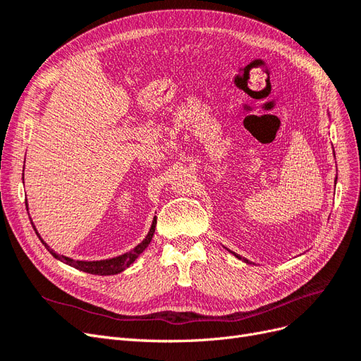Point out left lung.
I'll list each match as a JSON object with an SVG mask.
<instances>
[{
    "label": "left lung",
    "instance_id": "1",
    "mask_svg": "<svg viewBox=\"0 0 361 361\" xmlns=\"http://www.w3.org/2000/svg\"><path fill=\"white\" fill-rule=\"evenodd\" d=\"M231 253H232V251H231ZM233 255H235V253H233ZM235 256H236V257H238V259H243V257H241V256H238V255H235ZM243 260H244V262H245V264H250V262H248V260H247V259H243Z\"/></svg>",
    "mask_w": 361,
    "mask_h": 361
}]
</instances>
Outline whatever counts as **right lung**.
Here are the masks:
<instances>
[{"label":"right lung","instance_id":"right-lung-1","mask_svg":"<svg viewBox=\"0 0 361 361\" xmlns=\"http://www.w3.org/2000/svg\"><path fill=\"white\" fill-rule=\"evenodd\" d=\"M25 206H27V211H28V203L27 202H25ZM30 220H31V218H30ZM155 227H157V216H154V221H152L150 231H149V233L146 235L143 241H141L137 247H134L133 250L128 251V253H125V255H120V256L111 257V259H104V260H73L68 256L57 255L56 251L49 248V245L45 241H43V239L39 235V232L36 231V226L32 224V228L36 231V235L39 236L42 244L47 247V250L54 257L59 259L60 262H63V264H66L69 267H73V268L84 271V272H89V274H94V276H114V274H118V272H122V271H125L126 268L133 265L135 259L141 253H143V251L147 248V245L150 244L152 238H154V233H155Z\"/></svg>","mask_w":361,"mask_h":361}]
</instances>
